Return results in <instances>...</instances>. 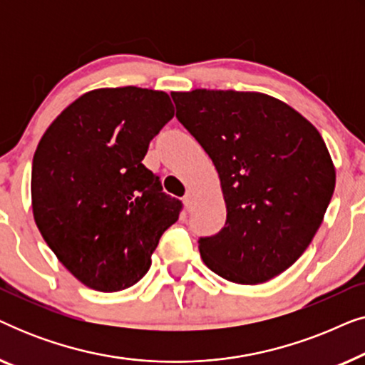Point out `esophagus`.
Returning <instances> with one entry per match:
<instances>
[{"label": "esophagus", "instance_id": "34e87169", "mask_svg": "<svg viewBox=\"0 0 365 365\" xmlns=\"http://www.w3.org/2000/svg\"><path fill=\"white\" fill-rule=\"evenodd\" d=\"M182 201H184V204H186L187 209H191V206H192V194L191 192H186V196L182 197Z\"/></svg>", "mask_w": 365, "mask_h": 365}]
</instances>
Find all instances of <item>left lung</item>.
Here are the masks:
<instances>
[{
	"mask_svg": "<svg viewBox=\"0 0 365 365\" xmlns=\"http://www.w3.org/2000/svg\"><path fill=\"white\" fill-rule=\"evenodd\" d=\"M176 118L212 159L226 224L199 239L206 266L227 281L259 284L302 256L322 224L336 169L316 128L262 93H171Z\"/></svg>",
	"mask_w": 365,
	"mask_h": 365,
	"instance_id": "8db88e82",
	"label": "left lung"
}]
</instances>
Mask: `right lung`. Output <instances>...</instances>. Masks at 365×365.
<instances>
[{
  "label": "right lung",
  "instance_id": "add662e5",
  "mask_svg": "<svg viewBox=\"0 0 365 365\" xmlns=\"http://www.w3.org/2000/svg\"><path fill=\"white\" fill-rule=\"evenodd\" d=\"M174 116L164 91L101 88L51 123L33 158L34 222L59 262L101 292L131 287L182 204L143 164Z\"/></svg>",
  "mask_w": 365,
  "mask_h": 365
}]
</instances>
